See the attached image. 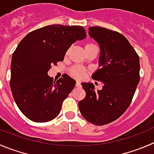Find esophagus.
<instances>
[{
  "label": "esophagus",
  "instance_id": "obj_1",
  "mask_svg": "<svg viewBox=\"0 0 154 154\" xmlns=\"http://www.w3.org/2000/svg\"><path fill=\"white\" fill-rule=\"evenodd\" d=\"M75 86L77 88H80L82 86L81 85V83H80L79 82H76V84H75Z\"/></svg>",
  "mask_w": 154,
  "mask_h": 154
}]
</instances>
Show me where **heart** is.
Masks as SVG:
<instances>
[{
  "instance_id": "obj_1",
  "label": "heart",
  "mask_w": 154,
  "mask_h": 154,
  "mask_svg": "<svg viewBox=\"0 0 154 154\" xmlns=\"http://www.w3.org/2000/svg\"><path fill=\"white\" fill-rule=\"evenodd\" d=\"M94 47H96V45H94L93 43H90V42H88V43H87L85 45V50H87V49H89V48H94ZM85 74H86L85 70L79 66H75L71 69V75L73 76L74 78L78 79H81L84 78Z\"/></svg>"
}]
</instances>
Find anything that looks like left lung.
I'll use <instances>...</instances> for the list:
<instances>
[{
    "instance_id": "obj_1",
    "label": "left lung",
    "mask_w": 154,
    "mask_h": 154,
    "mask_svg": "<svg viewBox=\"0 0 154 154\" xmlns=\"http://www.w3.org/2000/svg\"><path fill=\"white\" fill-rule=\"evenodd\" d=\"M88 35L100 48L99 66L92 79L103 83L95 91L91 82H82L86 93L79 102L82 116L97 125L110 123L119 118L131 103L140 81L139 57L126 38L100 26L88 28Z\"/></svg>"
}]
</instances>
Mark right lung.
<instances>
[{"label":"right lung","instance_id":"add662e5","mask_svg":"<svg viewBox=\"0 0 154 154\" xmlns=\"http://www.w3.org/2000/svg\"><path fill=\"white\" fill-rule=\"evenodd\" d=\"M82 26L50 25L29 32L12 56L10 88L17 106L35 122H46L59 115L63 100L75 85L66 74L57 82L48 72L63 61L76 41L86 38Z\"/></svg>","mask_w":154,"mask_h":154}]
</instances>
